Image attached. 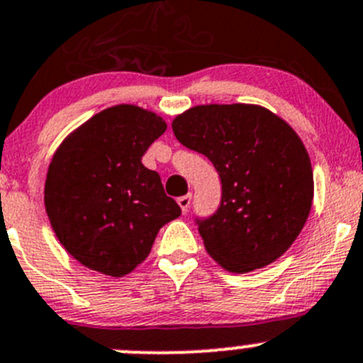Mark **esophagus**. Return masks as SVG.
I'll list each match as a JSON object with an SVG mask.
<instances>
[{
    "label": "esophagus",
    "instance_id": "34e87169",
    "mask_svg": "<svg viewBox=\"0 0 363 363\" xmlns=\"http://www.w3.org/2000/svg\"><path fill=\"white\" fill-rule=\"evenodd\" d=\"M177 203H179V207L182 208V212H188L189 211V205H191V195H184V196H181V199L177 200Z\"/></svg>",
    "mask_w": 363,
    "mask_h": 363
}]
</instances>
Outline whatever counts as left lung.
<instances>
[{
	"label": "left lung",
	"mask_w": 363,
	"mask_h": 363,
	"mask_svg": "<svg viewBox=\"0 0 363 363\" xmlns=\"http://www.w3.org/2000/svg\"><path fill=\"white\" fill-rule=\"evenodd\" d=\"M184 147L207 156L219 207L195 223L205 250L232 272L262 269L298 237L313 203V168L296 133L256 105H202L172 123Z\"/></svg>",
	"instance_id": "1"
}]
</instances>
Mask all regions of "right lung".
<instances>
[{
    "mask_svg": "<svg viewBox=\"0 0 363 363\" xmlns=\"http://www.w3.org/2000/svg\"><path fill=\"white\" fill-rule=\"evenodd\" d=\"M167 124L135 105L91 117L61 144L45 181V208L65 250L112 277L151 252L161 226L181 216L158 172L142 164Z\"/></svg>",
    "mask_w": 363,
    "mask_h": 363,
    "instance_id": "1",
    "label": "right lung"
}]
</instances>
